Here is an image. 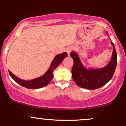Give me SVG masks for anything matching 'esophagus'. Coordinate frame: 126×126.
Listing matches in <instances>:
<instances>
[{"mask_svg": "<svg viewBox=\"0 0 126 126\" xmlns=\"http://www.w3.org/2000/svg\"><path fill=\"white\" fill-rule=\"evenodd\" d=\"M72 48L71 47H67V48H66V52H67L68 55V56L70 55V52H71V51H72Z\"/></svg>", "mask_w": 126, "mask_h": 126, "instance_id": "obj_1", "label": "esophagus"}]
</instances>
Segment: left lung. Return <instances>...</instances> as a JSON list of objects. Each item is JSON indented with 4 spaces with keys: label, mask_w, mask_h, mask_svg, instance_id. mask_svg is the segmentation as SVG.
<instances>
[{
    "label": "left lung",
    "mask_w": 126,
    "mask_h": 126,
    "mask_svg": "<svg viewBox=\"0 0 126 126\" xmlns=\"http://www.w3.org/2000/svg\"><path fill=\"white\" fill-rule=\"evenodd\" d=\"M110 39L113 47V54L110 61L104 67L100 68L85 67L77 52L75 51L71 52L70 55L74 61L72 77L78 86L87 90L98 89L109 82L113 77L117 63V56L114 45L110 38Z\"/></svg>",
    "instance_id": "1"
}]
</instances>
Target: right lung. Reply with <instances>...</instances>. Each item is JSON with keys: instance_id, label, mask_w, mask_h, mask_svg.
<instances>
[{"instance_id": "obj_1", "label": "right lung", "mask_w": 126, "mask_h": 126, "mask_svg": "<svg viewBox=\"0 0 126 126\" xmlns=\"http://www.w3.org/2000/svg\"><path fill=\"white\" fill-rule=\"evenodd\" d=\"M66 57H67V54H66V52L56 55L52 61L49 69L44 75L39 77L31 79V80H23V79H20V78L16 77V75H15L10 71H9V72L10 77L12 78L13 80L17 82V84H19V85H22V87L29 88V89L41 88L47 86V85L49 84V82H51L52 79L53 78V76H54V75H53L54 71L63 62V59Z\"/></svg>"}]
</instances>
